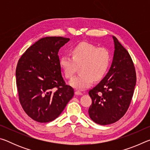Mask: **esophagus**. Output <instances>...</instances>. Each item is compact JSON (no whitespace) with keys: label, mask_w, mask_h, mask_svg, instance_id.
<instances>
[{"label":"esophagus","mask_w":150,"mask_h":150,"mask_svg":"<svg viewBox=\"0 0 150 150\" xmlns=\"http://www.w3.org/2000/svg\"><path fill=\"white\" fill-rule=\"evenodd\" d=\"M75 94L76 95H83V93L79 91H76L75 92Z\"/></svg>","instance_id":"esophagus-1"}]
</instances>
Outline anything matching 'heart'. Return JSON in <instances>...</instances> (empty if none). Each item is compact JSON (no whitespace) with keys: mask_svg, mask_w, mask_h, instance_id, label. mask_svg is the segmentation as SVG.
Listing matches in <instances>:
<instances>
[{"mask_svg":"<svg viewBox=\"0 0 150 150\" xmlns=\"http://www.w3.org/2000/svg\"><path fill=\"white\" fill-rule=\"evenodd\" d=\"M72 57L63 55L59 65L66 78L75 75L77 67L81 73L70 81L69 84L77 89H85L95 81L100 80L107 71L110 62V52L87 42H82L71 50Z\"/></svg>","mask_w":150,"mask_h":150,"instance_id":"obj_1","label":"heart"}]
</instances>
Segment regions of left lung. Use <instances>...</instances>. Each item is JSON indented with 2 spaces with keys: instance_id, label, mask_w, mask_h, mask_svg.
<instances>
[{
  "instance_id": "obj_1",
  "label": "left lung",
  "mask_w": 150,
  "mask_h": 150,
  "mask_svg": "<svg viewBox=\"0 0 150 150\" xmlns=\"http://www.w3.org/2000/svg\"><path fill=\"white\" fill-rule=\"evenodd\" d=\"M115 51L108 72L88 91L92 105L88 109L91 120L100 125L116 122L125 115L132 98L136 83V71L130 54L116 37Z\"/></svg>"
}]
</instances>
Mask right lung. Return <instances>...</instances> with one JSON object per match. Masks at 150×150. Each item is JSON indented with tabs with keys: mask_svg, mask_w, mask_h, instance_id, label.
<instances>
[{
	"mask_svg": "<svg viewBox=\"0 0 150 150\" xmlns=\"http://www.w3.org/2000/svg\"><path fill=\"white\" fill-rule=\"evenodd\" d=\"M70 40L45 37L22 55L16 69L20 103L28 115L38 122L55 120L74 95L62 75L58 52Z\"/></svg>",
	"mask_w": 150,
	"mask_h": 150,
	"instance_id": "obj_1",
	"label": "right lung"
}]
</instances>
